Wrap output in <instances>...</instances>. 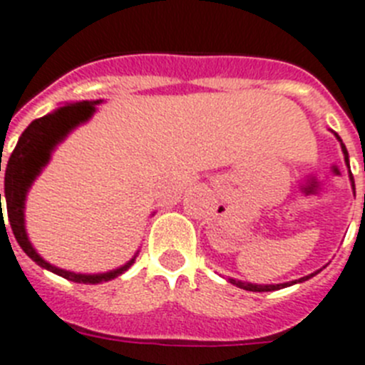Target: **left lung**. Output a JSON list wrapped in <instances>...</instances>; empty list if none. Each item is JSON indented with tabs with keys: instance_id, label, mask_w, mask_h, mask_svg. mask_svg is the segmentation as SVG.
Returning <instances> with one entry per match:
<instances>
[{
	"instance_id": "left-lung-1",
	"label": "left lung",
	"mask_w": 365,
	"mask_h": 365,
	"mask_svg": "<svg viewBox=\"0 0 365 365\" xmlns=\"http://www.w3.org/2000/svg\"><path fill=\"white\" fill-rule=\"evenodd\" d=\"M334 133V130H332ZM336 140L339 142V145H341V153H344V158H345V164H347L349 168V153H347V148H345V144L341 142V138L338 136V133H334ZM349 179H351V186H353L354 190V180H353V175H351V171H349ZM322 272V269H317V272L310 273V275L307 277H301V279L297 280H289V282H282V284H253V282H244V280H238V279H232V277H229V282L230 284L238 286V288L242 289H247V292H273V289H280V288H286V286H292V284H297V282H304V280L312 279L314 275H317V273Z\"/></svg>"
}]
</instances>
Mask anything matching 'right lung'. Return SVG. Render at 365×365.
Listing matches in <instances>:
<instances>
[{
	"label": "right lung",
	"mask_w": 365,
	"mask_h": 365,
	"mask_svg": "<svg viewBox=\"0 0 365 365\" xmlns=\"http://www.w3.org/2000/svg\"><path fill=\"white\" fill-rule=\"evenodd\" d=\"M103 103V99L96 101H79V103H64L62 107L55 108L53 112L38 120L31 121L20 140H18L16 148L12 151L11 158L5 168V201H7V216L9 223L12 227L14 238L24 249V253L38 264L40 267L55 273L58 277L71 280V282H83V284H99V282H107V280L116 279L118 275L125 273L133 264L140 251H136L135 257L130 258L129 262L123 266L110 269L105 273H76L62 269V267L53 266L48 260H43L36 249L31 244L29 236L26 230V201L29 194L31 186L36 180V177L42 173V170L51 160L53 151L57 149L61 142L66 140L71 130L77 129L79 125L86 123L90 118L96 114L98 105ZM1 171V162H0ZM0 207H1V194H0ZM1 210V225H3V208Z\"/></svg>",
	"instance_id": "1"
}]
</instances>
